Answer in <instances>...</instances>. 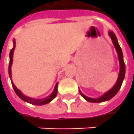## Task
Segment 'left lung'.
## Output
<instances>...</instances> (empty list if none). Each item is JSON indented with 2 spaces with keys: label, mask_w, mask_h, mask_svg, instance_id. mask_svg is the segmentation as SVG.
Returning a JSON list of instances; mask_svg holds the SVG:
<instances>
[{
  "label": "left lung",
  "mask_w": 134,
  "mask_h": 134,
  "mask_svg": "<svg viewBox=\"0 0 134 134\" xmlns=\"http://www.w3.org/2000/svg\"><path fill=\"white\" fill-rule=\"evenodd\" d=\"M108 35L110 36V37H111L112 43H113L114 47H115L117 55H118V59H119V76H118V78H117V80L116 82L115 85L113 86L108 91L105 92L101 97H97V98H91V97H87L86 95H84L81 92V91L80 90V93L81 94L82 97L85 99L86 101H88L89 103H102V102L108 101V100L111 99V98H113L116 94H117V92L120 89L121 86L122 84V82L124 80V78H125V63H124L123 54H122V52L121 47H120V46L118 43V40H117V38L116 37L115 34L113 31H109L108 32Z\"/></svg>",
  "instance_id": "1"
}]
</instances>
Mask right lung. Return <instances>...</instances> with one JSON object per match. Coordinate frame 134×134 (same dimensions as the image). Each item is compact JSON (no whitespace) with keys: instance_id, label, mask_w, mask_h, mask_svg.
<instances>
[{"instance_id":"obj_1","label":"right lung","mask_w":134,"mask_h":134,"mask_svg":"<svg viewBox=\"0 0 134 134\" xmlns=\"http://www.w3.org/2000/svg\"><path fill=\"white\" fill-rule=\"evenodd\" d=\"M13 44H14V46L13 48H12V50L10 51L9 53V77L11 79V82H12V87L15 90L16 94L22 100L26 102V103H30L32 105H46L47 103H50L51 101H52L56 97L57 94V86H58V82L55 85L54 87V89L52 91V93L48 95V97H45L43 99H35L27 97L19 90L18 88L15 86V84L13 83V82L12 80V71H11V68H12V62H13V53H14V50L15 48V40L13 39Z\"/></svg>"}]
</instances>
